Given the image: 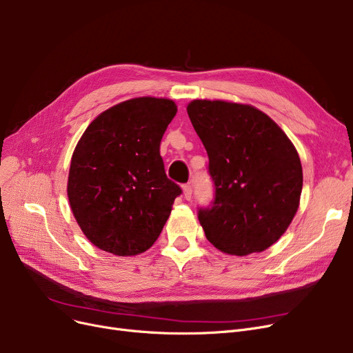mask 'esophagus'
<instances>
[{"label":"esophagus","instance_id":"esophagus-1","mask_svg":"<svg viewBox=\"0 0 353 353\" xmlns=\"http://www.w3.org/2000/svg\"><path fill=\"white\" fill-rule=\"evenodd\" d=\"M192 193H193V189L190 184H184L183 186V194H184V199L186 200H190L192 199Z\"/></svg>","mask_w":353,"mask_h":353}]
</instances>
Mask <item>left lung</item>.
Wrapping results in <instances>:
<instances>
[{"label": "left lung", "mask_w": 353, "mask_h": 353, "mask_svg": "<svg viewBox=\"0 0 353 353\" xmlns=\"http://www.w3.org/2000/svg\"><path fill=\"white\" fill-rule=\"evenodd\" d=\"M188 114L209 156L212 206L199 209L209 242L246 256L281 239L299 208L302 164L294 145L263 111L221 100H193Z\"/></svg>", "instance_id": "8db88e82"}]
</instances>
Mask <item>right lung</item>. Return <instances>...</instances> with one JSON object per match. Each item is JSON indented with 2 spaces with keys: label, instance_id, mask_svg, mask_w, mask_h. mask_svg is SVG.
<instances>
[{
  "label": "right lung",
  "instance_id": "right-lung-1",
  "mask_svg": "<svg viewBox=\"0 0 353 353\" xmlns=\"http://www.w3.org/2000/svg\"><path fill=\"white\" fill-rule=\"evenodd\" d=\"M177 113L174 101L139 97L103 111L71 157L67 194L90 242L117 256L150 249L180 186L164 172L160 141Z\"/></svg>",
  "mask_w": 353,
  "mask_h": 353
}]
</instances>
